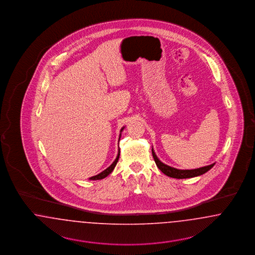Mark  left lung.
Returning a JSON list of instances; mask_svg holds the SVG:
<instances>
[{
	"label": "left lung",
	"mask_w": 255,
	"mask_h": 255,
	"mask_svg": "<svg viewBox=\"0 0 255 255\" xmlns=\"http://www.w3.org/2000/svg\"><path fill=\"white\" fill-rule=\"evenodd\" d=\"M152 155L153 158L155 159V162L158 167V169L160 170L163 174H165L166 176L171 177V178H176V179H186V178H193V177H197L200 175L205 174L208 170L211 169L214 166V163L207 165V166H204L201 168H197V169L191 170H180L176 169L174 167L168 166L164 163H162L156 156L155 152L152 149Z\"/></svg>",
	"instance_id": "obj_1"
}]
</instances>
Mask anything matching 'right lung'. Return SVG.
Listing matches in <instances>:
<instances>
[{
    "instance_id": "obj_1",
    "label": "right lung",
    "mask_w": 255,
    "mask_h": 255,
    "mask_svg": "<svg viewBox=\"0 0 255 255\" xmlns=\"http://www.w3.org/2000/svg\"><path fill=\"white\" fill-rule=\"evenodd\" d=\"M124 128V127H123ZM123 128L122 129V131L121 132H122V130H123ZM120 155H121V151L119 150V154H118V157H117V158L115 159V161L110 165L109 167L107 168V169L104 170V171H102L101 173H99L98 175H97V176H94V177H92V178H90V180H101V179H104V178H106L109 174H111L112 173V171L114 170V168H115V166L117 165V162L119 161V158H120Z\"/></svg>"
}]
</instances>
